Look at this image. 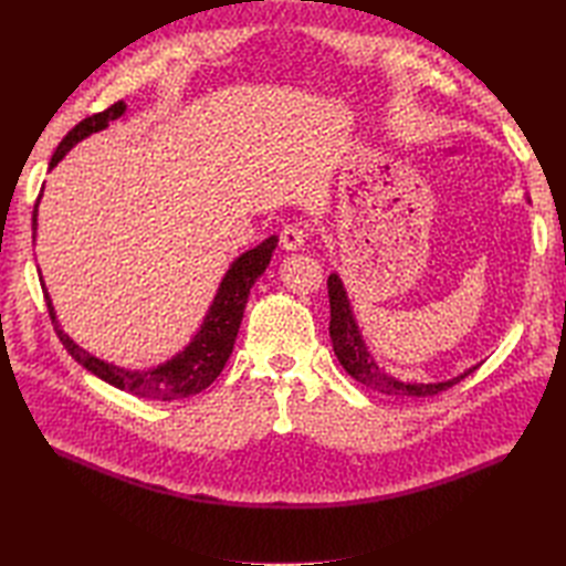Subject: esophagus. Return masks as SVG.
I'll use <instances>...</instances> for the list:
<instances>
[{"instance_id": "1", "label": "esophagus", "mask_w": 566, "mask_h": 566, "mask_svg": "<svg viewBox=\"0 0 566 566\" xmlns=\"http://www.w3.org/2000/svg\"><path fill=\"white\" fill-rule=\"evenodd\" d=\"M306 243V229H302L300 224H290L281 231V245L287 252H297L302 250Z\"/></svg>"}]
</instances>
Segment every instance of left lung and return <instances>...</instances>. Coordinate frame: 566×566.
<instances>
[{
  "mask_svg": "<svg viewBox=\"0 0 566 566\" xmlns=\"http://www.w3.org/2000/svg\"><path fill=\"white\" fill-rule=\"evenodd\" d=\"M328 297H331V339H333L337 361L356 382L366 385L368 389L382 391L387 397H432V394H439L443 389L453 387L462 378H468V375L474 373L476 368L472 366L465 373H460L455 378L443 380V382H403L399 378H394V375H389L385 368L378 366L375 356L368 352L364 335L358 333L356 318L352 314L347 290L342 285V279L337 273H331L328 276Z\"/></svg>",
  "mask_w": 566,
  "mask_h": 566,
  "instance_id": "8db88e82",
  "label": "left lung"
}]
</instances>
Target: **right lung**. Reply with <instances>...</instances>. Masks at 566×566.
I'll list each match as a JSON object with an SVG mask.
<instances>
[{
    "instance_id": "1",
    "label": "right lung",
    "mask_w": 566,
    "mask_h": 566,
    "mask_svg": "<svg viewBox=\"0 0 566 566\" xmlns=\"http://www.w3.org/2000/svg\"><path fill=\"white\" fill-rule=\"evenodd\" d=\"M125 111H127V106L123 104V101H117V104H113L104 113L84 117L80 125H75L63 136V142L59 144L54 158H51V163H49V169L56 167L63 160L65 153L71 150L75 144L87 139L90 134L106 129L108 123H113V119H117ZM40 198H42V193H40ZM40 198L35 202V210H32V241H35V233H38ZM276 245H279V235H269L266 241H262L256 248L243 252L238 260H233V264L224 273V279H221L217 295L210 304L208 314H205V318H202L200 331L193 335V339L188 342L184 352L169 358V361H165L156 368H148V370L119 368L115 364L104 361V358L84 352L80 345H75V342L61 331L54 304H51V297L46 293L42 276H40V283L44 290L46 310H49L51 323H54V331H56L59 339L63 342L67 354H71L80 366L94 373L96 378H101L104 382L123 389V391H129L139 399L175 401V399L191 397V394L208 389L217 380L221 368L227 366L229 356L233 352L238 328H241L250 287L266 271ZM38 273H40V269H38Z\"/></svg>"
}]
</instances>
